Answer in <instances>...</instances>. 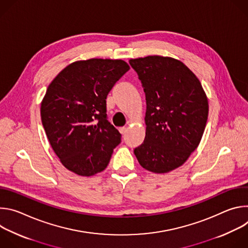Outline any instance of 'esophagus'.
<instances>
[{
  "instance_id": "obj_1",
  "label": "esophagus",
  "mask_w": 248,
  "mask_h": 248,
  "mask_svg": "<svg viewBox=\"0 0 248 248\" xmlns=\"http://www.w3.org/2000/svg\"><path fill=\"white\" fill-rule=\"evenodd\" d=\"M120 132L124 135L126 132H127V128L126 127H120Z\"/></svg>"
}]
</instances>
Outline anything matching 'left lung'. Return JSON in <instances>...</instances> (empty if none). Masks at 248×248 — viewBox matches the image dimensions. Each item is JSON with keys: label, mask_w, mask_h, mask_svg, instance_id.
Wrapping results in <instances>:
<instances>
[{"label": "left lung", "mask_w": 248, "mask_h": 248, "mask_svg": "<svg viewBox=\"0 0 248 248\" xmlns=\"http://www.w3.org/2000/svg\"><path fill=\"white\" fill-rule=\"evenodd\" d=\"M146 97V135L134 149L141 167L156 173L181 167L197 148L208 119V99L181 61L148 56L129 60Z\"/></svg>", "instance_id": "1"}]
</instances>
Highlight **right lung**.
Instances as JSON below:
<instances>
[{
    "mask_svg": "<svg viewBox=\"0 0 248 248\" xmlns=\"http://www.w3.org/2000/svg\"><path fill=\"white\" fill-rule=\"evenodd\" d=\"M128 69L122 60L78 61L48 86L41 103L42 124L67 170L90 176L108 166L122 134L107 119L106 99Z\"/></svg>",
    "mask_w": 248,
    "mask_h": 248,
    "instance_id": "1",
    "label": "right lung"
}]
</instances>
